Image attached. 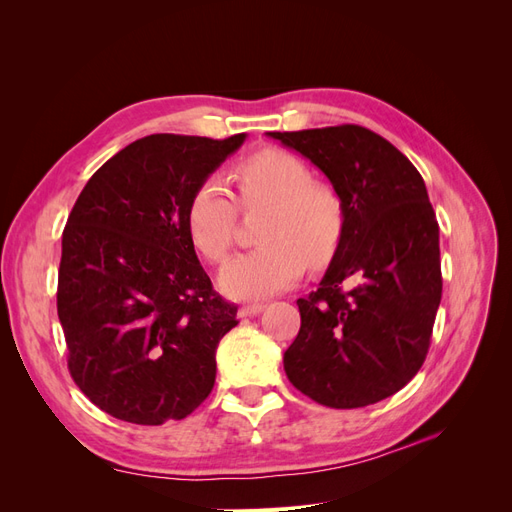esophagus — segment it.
I'll list each match as a JSON object with an SVG mask.
<instances>
[{
  "label": "esophagus",
  "mask_w": 512,
  "mask_h": 512,
  "mask_svg": "<svg viewBox=\"0 0 512 512\" xmlns=\"http://www.w3.org/2000/svg\"><path fill=\"white\" fill-rule=\"evenodd\" d=\"M262 309H265V305L262 303H250V305H243L241 309H239V316L241 318H252V316H258Z\"/></svg>",
  "instance_id": "1"
}]
</instances>
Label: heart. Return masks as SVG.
<instances>
[{"label": "heart", "mask_w": 512, "mask_h": 512, "mask_svg": "<svg viewBox=\"0 0 512 512\" xmlns=\"http://www.w3.org/2000/svg\"><path fill=\"white\" fill-rule=\"evenodd\" d=\"M243 209L265 207L256 250L222 267L220 290L230 299L258 301L282 292L309 267L335 256L346 228V207L331 183L314 181L303 160L282 149H262L235 168ZM188 235L200 256L222 262L232 245L237 203L220 177L196 185L185 211Z\"/></svg>", "instance_id": "b5f03b06"}]
</instances>
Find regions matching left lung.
<instances>
[{
    "mask_svg": "<svg viewBox=\"0 0 512 512\" xmlns=\"http://www.w3.org/2000/svg\"><path fill=\"white\" fill-rule=\"evenodd\" d=\"M331 181L346 228L284 352L294 389L348 410L376 404L421 369L442 299L440 228L425 181L386 138L361 126L269 132Z\"/></svg>",
    "mask_w": 512,
    "mask_h": 512,
    "instance_id": "left-lung-1",
    "label": "left lung"
}]
</instances>
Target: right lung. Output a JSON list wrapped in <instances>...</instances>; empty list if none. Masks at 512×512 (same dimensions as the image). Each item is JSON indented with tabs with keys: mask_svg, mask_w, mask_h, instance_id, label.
Instances as JSON below:
<instances>
[{
	"mask_svg": "<svg viewBox=\"0 0 512 512\" xmlns=\"http://www.w3.org/2000/svg\"><path fill=\"white\" fill-rule=\"evenodd\" d=\"M243 141L138 138L91 175L72 207L57 284L68 369L119 421H181L213 389L215 350L239 324L237 305L200 267L185 211Z\"/></svg>",
	"mask_w": 512,
	"mask_h": 512,
	"instance_id": "obj_1",
	"label": "right lung"
}]
</instances>
